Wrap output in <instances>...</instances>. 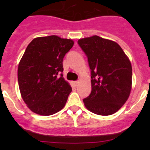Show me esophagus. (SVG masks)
Masks as SVG:
<instances>
[{"instance_id":"34e87169","label":"esophagus","mask_w":150,"mask_h":150,"mask_svg":"<svg viewBox=\"0 0 150 150\" xmlns=\"http://www.w3.org/2000/svg\"><path fill=\"white\" fill-rule=\"evenodd\" d=\"M78 83H79V81H75V82H74V84H75V86H77Z\"/></svg>"}]
</instances>
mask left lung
Returning <instances> with one entry per match:
<instances>
[{
  "label": "left lung",
  "instance_id": "left-lung-1",
  "mask_svg": "<svg viewBox=\"0 0 150 150\" xmlns=\"http://www.w3.org/2000/svg\"><path fill=\"white\" fill-rule=\"evenodd\" d=\"M78 44L88 58L91 91L83 102L95 114L109 116L126 102L132 89V67L116 42L98 36L79 39Z\"/></svg>",
  "mask_w": 150,
  "mask_h": 150
}]
</instances>
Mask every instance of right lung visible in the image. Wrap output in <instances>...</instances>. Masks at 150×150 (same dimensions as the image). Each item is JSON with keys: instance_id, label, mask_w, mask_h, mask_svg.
<instances>
[{"instance_id": "add662e5", "label": "right lung", "mask_w": 150, "mask_h": 150, "mask_svg": "<svg viewBox=\"0 0 150 150\" xmlns=\"http://www.w3.org/2000/svg\"><path fill=\"white\" fill-rule=\"evenodd\" d=\"M74 41L58 36L33 40L18 64V82L22 99L37 114L50 116L64 107L71 86L63 78V59Z\"/></svg>"}]
</instances>
